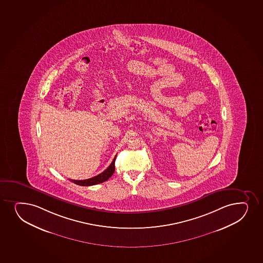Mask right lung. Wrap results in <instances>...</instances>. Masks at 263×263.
I'll list each match as a JSON object with an SVG mask.
<instances>
[{
	"mask_svg": "<svg viewBox=\"0 0 263 263\" xmlns=\"http://www.w3.org/2000/svg\"><path fill=\"white\" fill-rule=\"evenodd\" d=\"M116 157L114 158V160L112 161L111 164L109 165V167L104 170L102 174H100V175H97L95 177H92V178L87 179V180H81V181L70 180V181H72L73 183L80 185V186H92V185L99 184L103 181H107L109 177H111V175L114 174V171H115Z\"/></svg>",
	"mask_w": 263,
	"mask_h": 263,
	"instance_id": "1",
	"label": "right lung"
}]
</instances>
